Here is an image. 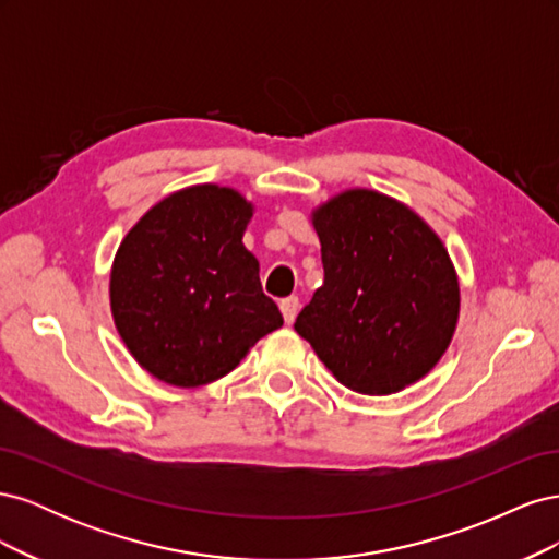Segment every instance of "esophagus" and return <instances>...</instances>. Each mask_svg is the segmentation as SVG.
Wrapping results in <instances>:
<instances>
[{"instance_id": "34e87169", "label": "esophagus", "mask_w": 559, "mask_h": 559, "mask_svg": "<svg viewBox=\"0 0 559 559\" xmlns=\"http://www.w3.org/2000/svg\"><path fill=\"white\" fill-rule=\"evenodd\" d=\"M298 308H300L298 296H289V298H284V300L280 302V310H282V314H284V321H286V324H292V321L296 319Z\"/></svg>"}]
</instances>
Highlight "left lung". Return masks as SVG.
Here are the masks:
<instances>
[{
  "mask_svg": "<svg viewBox=\"0 0 559 559\" xmlns=\"http://www.w3.org/2000/svg\"><path fill=\"white\" fill-rule=\"evenodd\" d=\"M324 284L294 329L352 392L384 396L425 378L460 317L441 238L403 202L352 189L312 212Z\"/></svg>",
  "mask_w": 559,
  "mask_h": 559,
  "instance_id": "1",
  "label": "left lung"
}]
</instances>
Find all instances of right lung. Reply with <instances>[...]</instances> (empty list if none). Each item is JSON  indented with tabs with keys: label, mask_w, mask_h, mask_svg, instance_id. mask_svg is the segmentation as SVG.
<instances>
[{
	"label": "right lung",
	"mask_w": 559,
	"mask_h": 559,
	"mask_svg": "<svg viewBox=\"0 0 559 559\" xmlns=\"http://www.w3.org/2000/svg\"><path fill=\"white\" fill-rule=\"evenodd\" d=\"M251 214L238 191L198 183L151 207L118 247L111 314L154 378L173 386L214 382L284 324L242 245Z\"/></svg>",
	"instance_id": "add662e5"
}]
</instances>
